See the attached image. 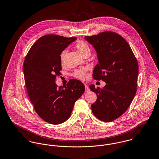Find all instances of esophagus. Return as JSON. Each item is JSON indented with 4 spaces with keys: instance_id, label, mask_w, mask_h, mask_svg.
I'll return each instance as SVG.
<instances>
[{
    "instance_id": "esophagus-1",
    "label": "esophagus",
    "mask_w": 159,
    "mask_h": 159,
    "mask_svg": "<svg viewBox=\"0 0 159 159\" xmlns=\"http://www.w3.org/2000/svg\"><path fill=\"white\" fill-rule=\"evenodd\" d=\"M84 86H85V87H86V92H89V88L88 87V85L86 84H84Z\"/></svg>"
}]
</instances>
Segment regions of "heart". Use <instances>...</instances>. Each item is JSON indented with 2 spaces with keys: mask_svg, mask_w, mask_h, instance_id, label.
<instances>
[{
  "mask_svg": "<svg viewBox=\"0 0 159 159\" xmlns=\"http://www.w3.org/2000/svg\"><path fill=\"white\" fill-rule=\"evenodd\" d=\"M75 47L77 50L78 52L81 56L83 54L87 53V52L90 53V48H89L88 44L84 41H79L76 42L75 45ZM66 55V51L62 52V53L60 55V61L62 64H63L64 62ZM87 70L86 68H81V69L76 70L73 73V76L78 79L84 80L86 79L87 76Z\"/></svg>",
  "mask_w": 159,
  "mask_h": 159,
  "instance_id": "heart-1",
  "label": "heart"
}]
</instances>
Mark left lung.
<instances>
[{"instance_id": "left-lung-1", "label": "left lung", "mask_w": 159, "mask_h": 159, "mask_svg": "<svg viewBox=\"0 0 159 159\" xmlns=\"http://www.w3.org/2000/svg\"><path fill=\"white\" fill-rule=\"evenodd\" d=\"M84 38L95 48L98 60L93 78L106 83L102 88L89 86L97 95L92 111L100 120L111 122L126 111L135 97L138 62L129 43L116 33L106 31Z\"/></svg>"}]
</instances>
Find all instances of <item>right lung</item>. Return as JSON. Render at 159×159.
Listing matches in <instances>:
<instances>
[{
  "label": "right lung",
  "mask_w": 159,
  "mask_h": 159,
  "mask_svg": "<svg viewBox=\"0 0 159 159\" xmlns=\"http://www.w3.org/2000/svg\"><path fill=\"white\" fill-rule=\"evenodd\" d=\"M76 38L45 35L32 45L24 63V74L29 98L42 119L61 124L71 116L74 104L85 90L82 82L70 80L58 87L57 76L62 69L60 55Z\"/></svg>",
  "instance_id": "right-lung-1"
}]
</instances>
